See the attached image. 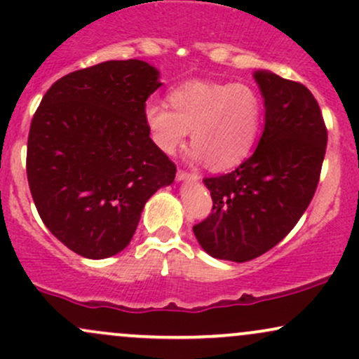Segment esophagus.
<instances>
[{"label": "esophagus", "instance_id": "34e87169", "mask_svg": "<svg viewBox=\"0 0 359 359\" xmlns=\"http://www.w3.org/2000/svg\"><path fill=\"white\" fill-rule=\"evenodd\" d=\"M199 179H201L199 174H191V172H185V170L177 172V180H182V182H197Z\"/></svg>", "mask_w": 359, "mask_h": 359}]
</instances>
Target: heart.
Returning <instances> with one entry per match:
<instances>
[{
    "instance_id": "b5f03b06",
    "label": "heart",
    "mask_w": 359,
    "mask_h": 359,
    "mask_svg": "<svg viewBox=\"0 0 359 359\" xmlns=\"http://www.w3.org/2000/svg\"><path fill=\"white\" fill-rule=\"evenodd\" d=\"M172 109L162 102L145 108L151 140L163 154L174 155L192 130L194 160H208L214 170L243 162L262 126V100L246 84L192 81L168 94Z\"/></svg>"
}]
</instances>
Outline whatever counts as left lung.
Listing matches in <instances>:
<instances>
[{
  "label": "left lung",
  "mask_w": 359,
  "mask_h": 359,
  "mask_svg": "<svg viewBox=\"0 0 359 359\" xmlns=\"http://www.w3.org/2000/svg\"><path fill=\"white\" fill-rule=\"evenodd\" d=\"M265 128L255 154L236 170L205 177L212 212L194 234L205 253L250 262L292 231L319 184L327 130L316 97L300 82L255 72Z\"/></svg>",
  "instance_id": "obj_1"
}]
</instances>
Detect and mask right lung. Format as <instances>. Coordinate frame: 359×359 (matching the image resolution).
<instances>
[{
    "label": "right lung",
    "instance_id": "1",
    "mask_svg": "<svg viewBox=\"0 0 359 359\" xmlns=\"http://www.w3.org/2000/svg\"><path fill=\"white\" fill-rule=\"evenodd\" d=\"M162 86L143 60L71 72L45 93L28 133L27 177L43 224L84 258L130 245L145 203L175 179L151 142L145 102Z\"/></svg>",
    "mask_w": 359,
    "mask_h": 359
}]
</instances>
